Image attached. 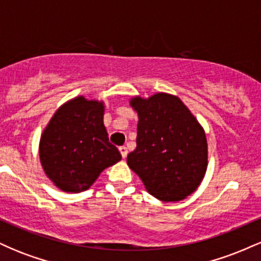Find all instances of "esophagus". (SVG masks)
<instances>
[{"label": "esophagus", "instance_id": "esophagus-1", "mask_svg": "<svg viewBox=\"0 0 261 261\" xmlns=\"http://www.w3.org/2000/svg\"><path fill=\"white\" fill-rule=\"evenodd\" d=\"M119 151H120L122 158H126V155H127V148L125 147V146H122V147L119 148Z\"/></svg>", "mask_w": 261, "mask_h": 261}]
</instances>
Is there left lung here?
Returning a JSON list of instances; mask_svg holds the SVG:
<instances>
[{
  "mask_svg": "<svg viewBox=\"0 0 261 261\" xmlns=\"http://www.w3.org/2000/svg\"><path fill=\"white\" fill-rule=\"evenodd\" d=\"M139 116L136 149L127 166L164 202L181 201L201 184L208 164L203 127L179 97L158 92L128 100Z\"/></svg>",
  "mask_w": 261,
  "mask_h": 261,
  "instance_id": "obj_1",
  "label": "left lung"
}]
</instances>
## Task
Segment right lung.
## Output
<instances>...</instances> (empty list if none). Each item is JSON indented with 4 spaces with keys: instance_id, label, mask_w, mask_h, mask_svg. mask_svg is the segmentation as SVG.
I'll use <instances>...</instances> for the list:
<instances>
[{
    "instance_id": "obj_1",
    "label": "right lung",
    "mask_w": 261,
    "mask_h": 261,
    "mask_svg": "<svg viewBox=\"0 0 261 261\" xmlns=\"http://www.w3.org/2000/svg\"><path fill=\"white\" fill-rule=\"evenodd\" d=\"M106 104L77 95L56 110L39 141V157L50 181L65 193L89 189L121 160L104 126Z\"/></svg>"
}]
</instances>
